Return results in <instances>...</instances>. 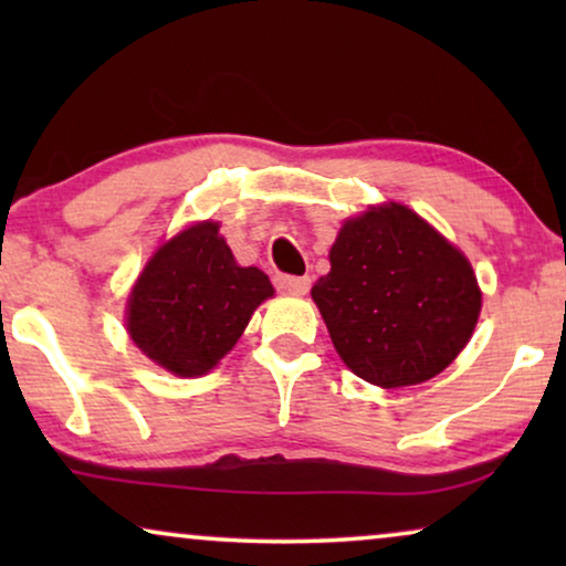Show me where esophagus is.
<instances>
[{
  "instance_id": "obj_1",
  "label": "esophagus",
  "mask_w": 566,
  "mask_h": 566,
  "mask_svg": "<svg viewBox=\"0 0 566 566\" xmlns=\"http://www.w3.org/2000/svg\"><path fill=\"white\" fill-rule=\"evenodd\" d=\"M275 289L283 293H293V296H304L312 289V277L308 275H277Z\"/></svg>"
}]
</instances>
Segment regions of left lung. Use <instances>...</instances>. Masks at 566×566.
Masks as SVG:
<instances>
[{"label":"left lung","instance_id":"1","mask_svg":"<svg viewBox=\"0 0 566 566\" xmlns=\"http://www.w3.org/2000/svg\"><path fill=\"white\" fill-rule=\"evenodd\" d=\"M329 262L312 298L339 358L363 381L422 384L467 347L482 308L474 270L407 206L345 221Z\"/></svg>","mask_w":566,"mask_h":566}]
</instances>
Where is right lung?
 <instances>
[{
    "label": "right lung",
    "mask_w": 566,
    "mask_h": 566,
    "mask_svg": "<svg viewBox=\"0 0 566 566\" xmlns=\"http://www.w3.org/2000/svg\"><path fill=\"white\" fill-rule=\"evenodd\" d=\"M273 285L258 268H239L219 223L203 221L159 247L128 298V335L177 376L211 370Z\"/></svg>",
    "instance_id": "add662e5"
}]
</instances>
